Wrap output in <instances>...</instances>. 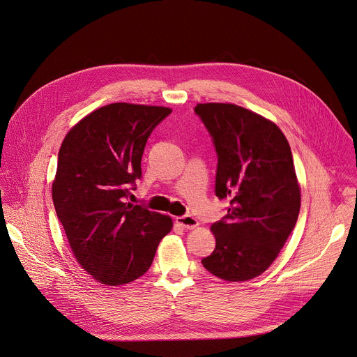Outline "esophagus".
Listing matches in <instances>:
<instances>
[{"mask_svg": "<svg viewBox=\"0 0 357 357\" xmlns=\"http://www.w3.org/2000/svg\"><path fill=\"white\" fill-rule=\"evenodd\" d=\"M176 224H179L185 229H195L196 227H199V221L192 215L176 217Z\"/></svg>", "mask_w": 357, "mask_h": 357, "instance_id": "obj_1", "label": "esophagus"}]
</instances>
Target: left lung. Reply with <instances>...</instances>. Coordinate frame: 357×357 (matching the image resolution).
I'll list each match as a JSON object with an SVG mask.
<instances>
[{"label":"left lung","instance_id":"1","mask_svg":"<svg viewBox=\"0 0 357 357\" xmlns=\"http://www.w3.org/2000/svg\"><path fill=\"white\" fill-rule=\"evenodd\" d=\"M195 112L218 154L215 195L229 202L225 218L210 228L215 250L202 263L224 281L253 280L278 257L299 217L289 143L273 121L236 104L199 102Z\"/></svg>","mask_w":357,"mask_h":357}]
</instances>
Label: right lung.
Returning <instances> with one entry per match:
<instances>
[{
  "instance_id": "add662e5",
  "label": "right lung",
  "mask_w": 357,
  "mask_h": 357,
  "mask_svg": "<svg viewBox=\"0 0 357 357\" xmlns=\"http://www.w3.org/2000/svg\"><path fill=\"white\" fill-rule=\"evenodd\" d=\"M171 111L112 102L82 118L62 140L52 202L76 261L97 282L119 287L142 277L172 229L169 215L125 203L142 176L149 136Z\"/></svg>"
}]
</instances>
